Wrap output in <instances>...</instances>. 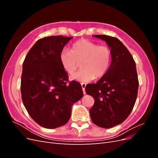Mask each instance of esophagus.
Segmentation results:
<instances>
[{
	"mask_svg": "<svg viewBox=\"0 0 158 158\" xmlns=\"http://www.w3.org/2000/svg\"><path fill=\"white\" fill-rule=\"evenodd\" d=\"M81 85H82V89H83V92H84V94H85V86H86V84H85V83H81Z\"/></svg>",
	"mask_w": 158,
	"mask_h": 158,
	"instance_id": "obj_1",
	"label": "esophagus"
}]
</instances>
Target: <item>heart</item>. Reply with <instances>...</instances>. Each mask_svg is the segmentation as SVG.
<instances>
[{
    "instance_id": "1",
    "label": "heart",
    "mask_w": 158,
    "mask_h": 158,
    "mask_svg": "<svg viewBox=\"0 0 158 158\" xmlns=\"http://www.w3.org/2000/svg\"><path fill=\"white\" fill-rule=\"evenodd\" d=\"M59 58L64 70L70 74L81 63L82 69L72 75L71 78L88 82L107 73L111 64V51L107 45H99L97 43L82 39L73 44L71 51L62 50Z\"/></svg>"
}]
</instances>
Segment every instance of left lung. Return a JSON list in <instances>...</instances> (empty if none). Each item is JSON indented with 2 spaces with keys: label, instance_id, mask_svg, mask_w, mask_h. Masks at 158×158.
I'll list each match as a JSON object with an SVG mask.
<instances>
[{
  "label": "left lung",
  "instance_id": "obj_1",
  "mask_svg": "<svg viewBox=\"0 0 158 158\" xmlns=\"http://www.w3.org/2000/svg\"><path fill=\"white\" fill-rule=\"evenodd\" d=\"M94 37L107 43L111 48V63L96 84H89L85 92L95 102L89 109L92 122L108 128L122 123L135 106L138 89L135 61L131 52L117 37L106 35Z\"/></svg>",
  "mask_w": 158,
  "mask_h": 158
}]
</instances>
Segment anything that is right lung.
Instances as JSON below:
<instances>
[{
  "label": "right lung",
  "instance_id": "right-lung-1",
  "mask_svg": "<svg viewBox=\"0 0 158 158\" xmlns=\"http://www.w3.org/2000/svg\"><path fill=\"white\" fill-rule=\"evenodd\" d=\"M73 37L49 36L38 40L23 63L21 94L28 114L38 125L55 128L68 123L72 106L83 96L79 82H69L60 53Z\"/></svg>",
  "mask_w": 158,
  "mask_h": 158
}]
</instances>
